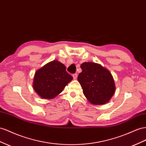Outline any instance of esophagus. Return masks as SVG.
I'll return each instance as SVG.
<instances>
[{"label":"esophagus","instance_id":"1","mask_svg":"<svg viewBox=\"0 0 146 146\" xmlns=\"http://www.w3.org/2000/svg\"><path fill=\"white\" fill-rule=\"evenodd\" d=\"M72 77H73V78H74V79L76 80V78H77V74H73V75H72Z\"/></svg>","mask_w":146,"mask_h":146}]
</instances>
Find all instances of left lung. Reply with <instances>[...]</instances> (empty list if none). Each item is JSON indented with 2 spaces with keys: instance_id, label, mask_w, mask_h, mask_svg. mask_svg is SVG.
<instances>
[{
  "instance_id": "8db88e82",
  "label": "left lung",
  "mask_w": 146,
  "mask_h": 146,
  "mask_svg": "<svg viewBox=\"0 0 146 146\" xmlns=\"http://www.w3.org/2000/svg\"><path fill=\"white\" fill-rule=\"evenodd\" d=\"M80 68L82 71L77 80L87 100L94 105L108 102L115 92V82L109 70L93 62H85Z\"/></svg>"
}]
</instances>
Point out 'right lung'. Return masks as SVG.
<instances>
[{
  "mask_svg": "<svg viewBox=\"0 0 146 146\" xmlns=\"http://www.w3.org/2000/svg\"><path fill=\"white\" fill-rule=\"evenodd\" d=\"M66 66L58 60L46 63L35 73L33 88L42 99L51 100L58 96L73 79Z\"/></svg>",
  "mask_w": 146,
  "mask_h": 146,
  "instance_id": "add662e5",
  "label": "right lung"
}]
</instances>
